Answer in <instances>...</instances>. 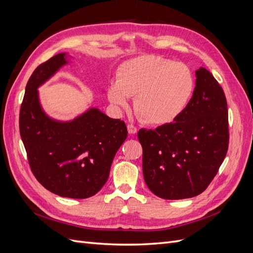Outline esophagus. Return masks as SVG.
I'll use <instances>...</instances> for the list:
<instances>
[{"label": "esophagus", "instance_id": "34e87169", "mask_svg": "<svg viewBox=\"0 0 253 253\" xmlns=\"http://www.w3.org/2000/svg\"><path fill=\"white\" fill-rule=\"evenodd\" d=\"M127 132H128V134L134 135V134L137 133V127L135 126H133V125H128L127 126Z\"/></svg>", "mask_w": 253, "mask_h": 253}]
</instances>
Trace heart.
I'll return each instance as SVG.
<instances>
[{
    "mask_svg": "<svg viewBox=\"0 0 253 253\" xmlns=\"http://www.w3.org/2000/svg\"><path fill=\"white\" fill-rule=\"evenodd\" d=\"M194 87V76L186 64L145 55L118 67L116 81L109 83L106 95L118 109L126 108L128 97L134 96V109L144 122L166 126L186 110Z\"/></svg>",
    "mask_w": 253,
    "mask_h": 253,
    "instance_id": "heart-1",
    "label": "heart"
}]
</instances>
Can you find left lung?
Here are the masks:
<instances>
[{
	"label": "left lung",
	"mask_w": 253,
	"mask_h": 253,
	"mask_svg": "<svg viewBox=\"0 0 253 253\" xmlns=\"http://www.w3.org/2000/svg\"><path fill=\"white\" fill-rule=\"evenodd\" d=\"M192 98L180 116L155 129H139L144 181L164 200L203 193L216 175L229 143L224 90L204 67L195 71Z\"/></svg>",
	"instance_id": "8db88e82"
}]
</instances>
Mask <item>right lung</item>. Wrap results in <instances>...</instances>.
Segmentation results:
<instances>
[{
	"mask_svg": "<svg viewBox=\"0 0 253 253\" xmlns=\"http://www.w3.org/2000/svg\"><path fill=\"white\" fill-rule=\"evenodd\" d=\"M72 57L53 56L38 66L27 82L20 111V134L30 169L50 192L68 198H87L104 186L113 159L127 137L126 124L89 108L72 120L49 117L39 88Z\"/></svg>",
	"mask_w": 253,
	"mask_h": 253,
	"instance_id": "1",
	"label": "right lung"
}]
</instances>
